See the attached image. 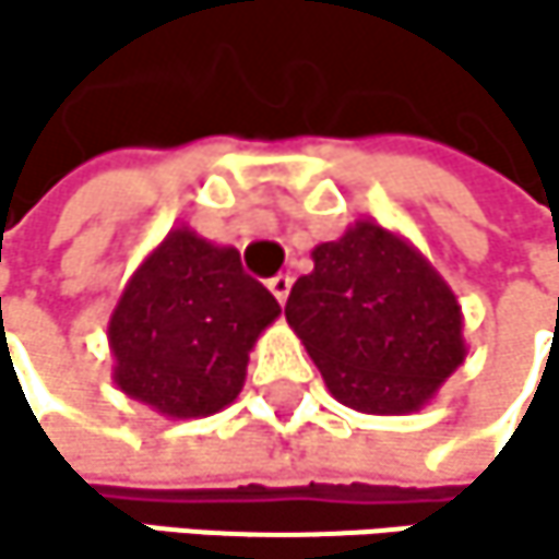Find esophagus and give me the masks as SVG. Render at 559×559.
Here are the masks:
<instances>
[{
	"label": "esophagus",
	"mask_w": 559,
	"mask_h": 559,
	"mask_svg": "<svg viewBox=\"0 0 559 559\" xmlns=\"http://www.w3.org/2000/svg\"><path fill=\"white\" fill-rule=\"evenodd\" d=\"M267 288H271V295L277 298V305H285L288 295H292V277H288V274H277V277H271V282H267Z\"/></svg>",
	"instance_id": "34e87169"
}]
</instances>
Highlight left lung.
<instances>
[{
    "instance_id": "1",
    "label": "left lung",
    "mask_w": 559,
    "mask_h": 559,
    "mask_svg": "<svg viewBox=\"0 0 559 559\" xmlns=\"http://www.w3.org/2000/svg\"><path fill=\"white\" fill-rule=\"evenodd\" d=\"M285 318L329 392L365 416H409L466 361L463 308L399 230L369 217L311 251Z\"/></svg>"
}]
</instances>
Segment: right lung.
<instances>
[{"label":"right lung","mask_w":559,"mask_h":559,"mask_svg":"<svg viewBox=\"0 0 559 559\" xmlns=\"http://www.w3.org/2000/svg\"><path fill=\"white\" fill-rule=\"evenodd\" d=\"M282 314L238 248L174 227L127 277L106 325L114 385L164 419H204L245 389L261 332Z\"/></svg>","instance_id":"right-lung-1"}]
</instances>
